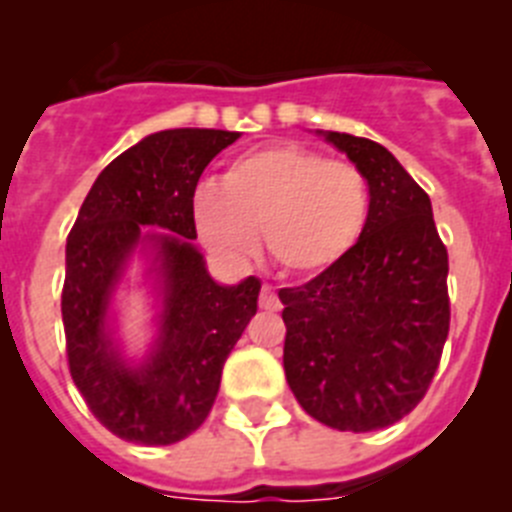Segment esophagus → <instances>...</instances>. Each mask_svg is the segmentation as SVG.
I'll return each mask as SVG.
<instances>
[{
    "label": "esophagus",
    "mask_w": 512,
    "mask_h": 512,
    "mask_svg": "<svg viewBox=\"0 0 512 512\" xmlns=\"http://www.w3.org/2000/svg\"><path fill=\"white\" fill-rule=\"evenodd\" d=\"M259 307L261 310H269V312H277L279 307H282V302H279L277 292H274V287H271V284H264V287H261Z\"/></svg>",
    "instance_id": "obj_1"
}]
</instances>
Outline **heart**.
I'll return each instance as SVG.
<instances>
[{"instance_id":"b5f03b06","label":"heart","mask_w":512,"mask_h":512,"mask_svg":"<svg viewBox=\"0 0 512 512\" xmlns=\"http://www.w3.org/2000/svg\"><path fill=\"white\" fill-rule=\"evenodd\" d=\"M192 223L210 251L241 259L264 228L271 261L289 277H318L341 264L369 223V182L359 166L297 143L230 161L220 187H202Z\"/></svg>"}]
</instances>
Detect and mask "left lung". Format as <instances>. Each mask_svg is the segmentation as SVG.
<instances>
[{
	"label": "left lung",
	"instance_id": "obj_1",
	"mask_svg": "<svg viewBox=\"0 0 512 512\" xmlns=\"http://www.w3.org/2000/svg\"><path fill=\"white\" fill-rule=\"evenodd\" d=\"M325 138L369 182V223L338 266L279 289L284 374L307 415L338 431H377L425 397L449 336V253L431 200L369 138Z\"/></svg>",
	"mask_w": 512,
	"mask_h": 512
}]
</instances>
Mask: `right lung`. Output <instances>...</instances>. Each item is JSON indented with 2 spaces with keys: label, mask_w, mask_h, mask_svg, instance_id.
Here are the masks:
<instances>
[{
  "label": "right lung",
  "mask_w": 512,
  "mask_h": 512,
  "mask_svg": "<svg viewBox=\"0 0 512 512\" xmlns=\"http://www.w3.org/2000/svg\"><path fill=\"white\" fill-rule=\"evenodd\" d=\"M238 138L200 128L148 135L104 166L71 228L61 292L69 372L94 418L117 438L169 446L197 431L220 390L225 359L256 315L259 279L220 287L189 243L197 238L192 200L202 171ZM140 224L172 235L159 236L162 338L149 364L130 370L111 351L103 315Z\"/></svg>",
  "instance_id": "add662e5"
}]
</instances>
